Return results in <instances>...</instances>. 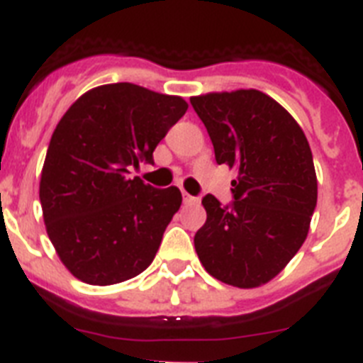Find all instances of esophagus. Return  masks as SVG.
<instances>
[{
  "mask_svg": "<svg viewBox=\"0 0 363 363\" xmlns=\"http://www.w3.org/2000/svg\"><path fill=\"white\" fill-rule=\"evenodd\" d=\"M184 201L187 205H196L198 198H194V196H191V194H187V192H184Z\"/></svg>",
  "mask_w": 363,
  "mask_h": 363,
  "instance_id": "esophagus-1",
  "label": "esophagus"
}]
</instances>
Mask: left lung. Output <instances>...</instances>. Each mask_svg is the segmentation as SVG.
Returning <instances> with one entry per match:
<instances>
[{
    "instance_id": "8db88e82",
    "label": "left lung",
    "mask_w": 363,
    "mask_h": 363,
    "mask_svg": "<svg viewBox=\"0 0 363 363\" xmlns=\"http://www.w3.org/2000/svg\"><path fill=\"white\" fill-rule=\"evenodd\" d=\"M216 163L238 171L230 205L213 196L194 236L211 277L240 289L267 284L300 251L318 198L309 142L289 112L255 89L192 96Z\"/></svg>"
}]
</instances>
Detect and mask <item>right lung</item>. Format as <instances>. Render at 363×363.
<instances>
[{
	"instance_id": "right-lung-1",
	"label": "right lung",
	"mask_w": 363,
	"mask_h": 363,
	"mask_svg": "<svg viewBox=\"0 0 363 363\" xmlns=\"http://www.w3.org/2000/svg\"><path fill=\"white\" fill-rule=\"evenodd\" d=\"M187 107L179 96L108 83L79 96L56 125L40 201L50 242L78 280L120 284L152 264L182 192L150 187L130 169L154 163Z\"/></svg>"
}]
</instances>
